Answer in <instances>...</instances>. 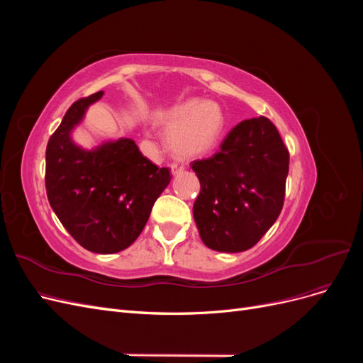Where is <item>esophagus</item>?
Masks as SVG:
<instances>
[{
  "mask_svg": "<svg viewBox=\"0 0 363 363\" xmlns=\"http://www.w3.org/2000/svg\"><path fill=\"white\" fill-rule=\"evenodd\" d=\"M183 169H184L183 164H179V163H175V162L171 163V174H172V175L180 174Z\"/></svg>",
  "mask_w": 363,
  "mask_h": 363,
  "instance_id": "34e87169",
  "label": "esophagus"
}]
</instances>
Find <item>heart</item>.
<instances>
[{
    "label": "heart",
    "instance_id": "b5f03b06",
    "mask_svg": "<svg viewBox=\"0 0 363 363\" xmlns=\"http://www.w3.org/2000/svg\"><path fill=\"white\" fill-rule=\"evenodd\" d=\"M169 135L168 147L177 157H194L211 150L224 128V113L216 103L200 98L172 107L162 119Z\"/></svg>",
    "mask_w": 363,
    "mask_h": 363
}]
</instances>
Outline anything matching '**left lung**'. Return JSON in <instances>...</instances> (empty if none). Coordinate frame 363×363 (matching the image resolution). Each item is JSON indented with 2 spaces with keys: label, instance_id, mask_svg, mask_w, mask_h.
I'll return each instance as SVG.
<instances>
[{
  "label": "left lung",
  "instance_id": "1",
  "mask_svg": "<svg viewBox=\"0 0 363 363\" xmlns=\"http://www.w3.org/2000/svg\"><path fill=\"white\" fill-rule=\"evenodd\" d=\"M192 169L201 184L194 219L204 245L223 252L255 247L284 201L289 151L276 125L265 116L242 121Z\"/></svg>",
  "mask_w": 363,
  "mask_h": 363
}]
</instances>
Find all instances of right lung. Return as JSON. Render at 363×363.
<instances>
[{"instance_id": "obj_1", "label": "right lung", "mask_w": 363, "mask_h": 363, "mask_svg": "<svg viewBox=\"0 0 363 363\" xmlns=\"http://www.w3.org/2000/svg\"><path fill=\"white\" fill-rule=\"evenodd\" d=\"M103 94L75 101L51 135L45 188L54 213L77 242L92 252L112 255L138 239L171 174L142 156L128 138L94 150L74 144L72 130Z\"/></svg>"}]
</instances>
